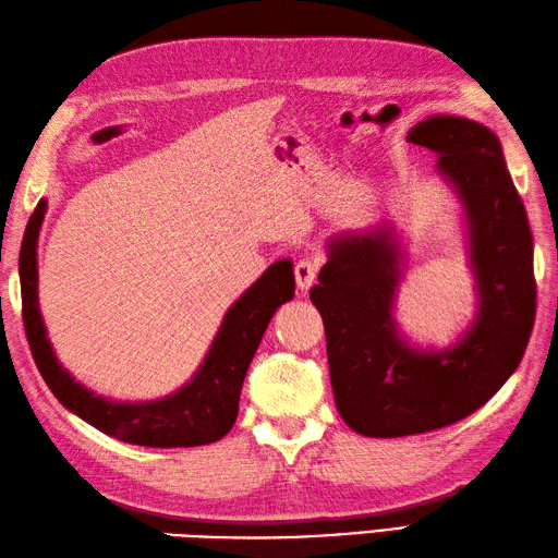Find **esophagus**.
I'll return each mask as SVG.
<instances>
[{"mask_svg": "<svg viewBox=\"0 0 558 558\" xmlns=\"http://www.w3.org/2000/svg\"><path fill=\"white\" fill-rule=\"evenodd\" d=\"M317 263L315 259H301L299 265H295V287H299V291H307L315 283L317 279Z\"/></svg>", "mask_w": 558, "mask_h": 558, "instance_id": "1", "label": "esophagus"}]
</instances>
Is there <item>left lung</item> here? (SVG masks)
Wrapping results in <instances>:
<instances>
[{
  "mask_svg": "<svg viewBox=\"0 0 558 558\" xmlns=\"http://www.w3.org/2000/svg\"><path fill=\"white\" fill-rule=\"evenodd\" d=\"M435 153L461 205L475 315L447 345L417 343L396 319L408 247L393 221L341 231L311 301L325 322L333 401L363 437L423 435L475 413L509 379L535 325L532 233L501 143L485 123L432 114L405 135Z\"/></svg>",
  "mask_w": 558,
  "mask_h": 558,
  "instance_id": "left-lung-1",
  "label": "left lung"
}]
</instances>
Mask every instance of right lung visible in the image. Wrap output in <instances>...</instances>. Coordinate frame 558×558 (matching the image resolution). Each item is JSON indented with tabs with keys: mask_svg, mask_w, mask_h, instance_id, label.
Masks as SVG:
<instances>
[{
	"mask_svg": "<svg viewBox=\"0 0 558 558\" xmlns=\"http://www.w3.org/2000/svg\"><path fill=\"white\" fill-rule=\"evenodd\" d=\"M119 133H123L121 126L105 129L95 133L93 141L105 143ZM45 213L47 201L43 197L23 233L19 277L23 325H26L31 351L57 401L95 429L138 447L177 449L219 441L236 423L243 379L269 319L275 317L279 305L293 299L295 279L291 259L283 257L271 263L263 277L231 303L203 363L177 391L150 401H117L76 381L59 363L52 341L47 337L40 299H37V239H40Z\"/></svg>",
	"mask_w": 558,
	"mask_h": 558,
	"instance_id": "obj_1",
	"label": "right lung"
}]
</instances>
